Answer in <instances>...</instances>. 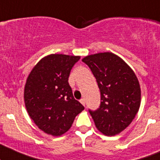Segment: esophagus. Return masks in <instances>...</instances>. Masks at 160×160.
<instances>
[{"instance_id": "1", "label": "esophagus", "mask_w": 160, "mask_h": 160, "mask_svg": "<svg viewBox=\"0 0 160 160\" xmlns=\"http://www.w3.org/2000/svg\"><path fill=\"white\" fill-rule=\"evenodd\" d=\"M80 103L82 104V105H83V106H85V103H86V102H85V99L84 98H82V99H80Z\"/></svg>"}]
</instances>
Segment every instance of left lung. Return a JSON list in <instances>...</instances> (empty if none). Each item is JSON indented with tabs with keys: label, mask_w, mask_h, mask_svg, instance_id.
Segmentation results:
<instances>
[{
	"label": "left lung",
	"mask_w": 160,
	"mask_h": 160,
	"mask_svg": "<svg viewBox=\"0 0 160 160\" xmlns=\"http://www.w3.org/2000/svg\"><path fill=\"white\" fill-rule=\"evenodd\" d=\"M91 69L101 92L100 108L91 111L96 128L106 136L124 131L141 105V87L133 69L112 52L90 55L82 59Z\"/></svg>",
	"instance_id": "8db88e82"
}]
</instances>
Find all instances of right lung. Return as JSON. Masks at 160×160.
I'll list each match as a JSON object with an SVG mask.
<instances>
[{
    "instance_id": "right-lung-1",
    "label": "right lung",
    "mask_w": 160,
    "mask_h": 160,
    "mask_svg": "<svg viewBox=\"0 0 160 160\" xmlns=\"http://www.w3.org/2000/svg\"><path fill=\"white\" fill-rule=\"evenodd\" d=\"M80 56L51 54L34 66L26 79L24 102L39 129L61 136L72 127L84 107L74 98L69 84L70 71Z\"/></svg>"
}]
</instances>
